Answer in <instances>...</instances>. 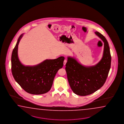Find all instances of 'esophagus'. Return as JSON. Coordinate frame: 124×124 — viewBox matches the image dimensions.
<instances>
[{
    "label": "esophagus",
    "instance_id": "esophagus-1",
    "mask_svg": "<svg viewBox=\"0 0 124 124\" xmlns=\"http://www.w3.org/2000/svg\"><path fill=\"white\" fill-rule=\"evenodd\" d=\"M66 62H67V60H66V59H65V60H64V62H63V64H64V66H65V65H66Z\"/></svg>",
    "mask_w": 124,
    "mask_h": 124
}]
</instances>
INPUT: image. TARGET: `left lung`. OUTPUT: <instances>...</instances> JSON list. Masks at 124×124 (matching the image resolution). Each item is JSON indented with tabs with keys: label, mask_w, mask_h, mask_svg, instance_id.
<instances>
[{
	"label": "left lung",
	"mask_w": 124,
	"mask_h": 124,
	"mask_svg": "<svg viewBox=\"0 0 124 124\" xmlns=\"http://www.w3.org/2000/svg\"><path fill=\"white\" fill-rule=\"evenodd\" d=\"M95 34L104 42L103 56L95 65L83 66L75 58L68 57L66 70L68 82L75 94L80 96L91 95L104 84L111 66V57L109 44L106 38L99 32Z\"/></svg>",
	"instance_id": "8db88e82"
}]
</instances>
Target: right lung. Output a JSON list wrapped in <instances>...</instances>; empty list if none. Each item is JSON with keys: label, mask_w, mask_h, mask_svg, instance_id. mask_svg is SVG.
<instances>
[{"label": "right lung", "mask_w": 124, "mask_h": 124, "mask_svg": "<svg viewBox=\"0 0 124 124\" xmlns=\"http://www.w3.org/2000/svg\"><path fill=\"white\" fill-rule=\"evenodd\" d=\"M20 36L11 55V71L15 80L24 90L33 95H40L49 92L58 70L62 67L65 58L46 59L34 66H25L20 62L17 50Z\"/></svg>", "instance_id": "right-lung-1"}]
</instances>
